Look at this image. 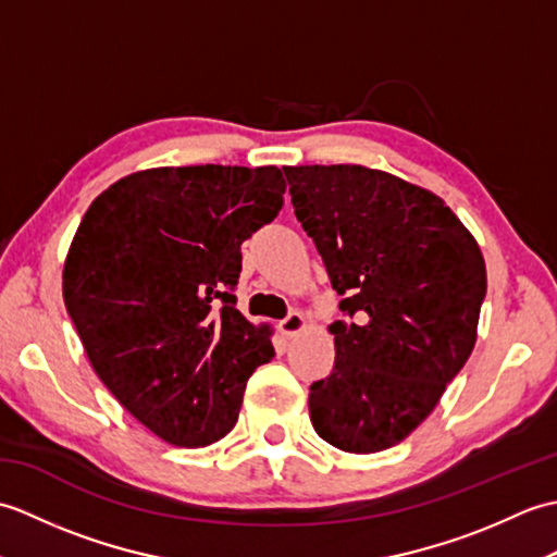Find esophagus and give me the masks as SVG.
Returning a JSON list of instances; mask_svg holds the SVG:
<instances>
[{"instance_id":"1","label":"esophagus","mask_w":557,"mask_h":557,"mask_svg":"<svg viewBox=\"0 0 557 557\" xmlns=\"http://www.w3.org/2000/svg\"><path fill=\"white\" fill-rule=\"evenodd\" d=\"M277 327H280V333L285 335V337H294V335H299L301 330L306 327V318L299 311H292V313H287L285 318H282Z\"/></svg>"}]
</instances>
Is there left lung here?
Returning a JSON list of instances; mask_svg holds the SVG:
<instances>
[{
	"label": "left lung",
	"instance_id": "obj_1",
	"mask_svg": "<svg viewBox=\"0 0 557 557\" xmlns=\"http://www.w3.org/2000/svg\"><path fill=\"white\" fill-rule=\"evenodd\" d=\"M285 176L345 313L330 325L333 373L311 385V423L345 453H381L429 417L467 363L486 263L445 200L399 176L361 164Z\"/></svg>",
	"mask_w": 557,
	"mask_h": 557
}]
</instances>
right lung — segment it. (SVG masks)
<instances>
[{
  "mask_svg": "<svg viewBox=\"0 0 557 557\" xmlns=\"http://www.w3.org/2000/svg\"><path fill=\"white\" fill-rule=\"evenodd\" d=\"M285 188L277 168H158L112 184L78 224L66 311L100 381L164 443L227 435L246 381L275 357L234 289L242 244L277 218Z\"/></svg>",
  "mask_w": 557,
  "mask_h": 557,
  "instance_id": "add662e5",
  "label": "right lung"
}]
</instances>
